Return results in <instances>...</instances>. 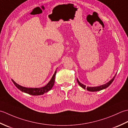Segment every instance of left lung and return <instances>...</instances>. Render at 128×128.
Masks as SVG:
<instances>
[{"label":"left lung","mask_w":128,"mask_h":128,"mask_svg":"<svg viewBox=\"0 0 128 128\" xmlns=\"http://www.w3.org/2000/svg\"><path fill=\"white\" fill-rule=\"evenodd\" d=\"M116 75H114V76L110 81H108L107 83L104 84V85L99 86H96V87H88V86L86 88V85H84V84H81L80 82V81H78V78H77V82H78V85H79L81 87V88H82L84 89H86V88L87 90L88 91H91V92L98 91H100V90H102L105 89V88H108V87L110 85V84L112 83V82L113 81L114 79V78L116 77Z\"/></svg>","instance_id":"1"}]
</instances>
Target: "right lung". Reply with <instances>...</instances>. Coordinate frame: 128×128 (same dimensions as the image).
<instances>
[{
  "label": "right lung",
  "mask_w": 128,
  "mask_h": 128,
  "mask_svg": "<svg viewBox=\"0 0 128 128\" xmlns=\"http://www.w3.org/2000/svg\"><path fill=\"white\" fill-rule=\"evenodd\" d=\"M56 72V70L55 72L53 74L52 78H51L50 80L49 81V82L45 86L42 87V88H25V87H24L18 85L16 82H15L12 79V82L14 84L15 86L18 89L20 90L23 92H25V93L28 94H29L33 95V96H38V95H42L44 93L48 92L50 91L53 88V86L54 84V82H55V77Z\"/></svg>",
  "instance_id": "obj_1"
}]
</instances>
